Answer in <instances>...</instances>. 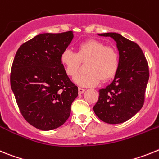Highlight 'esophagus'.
<instances>
[{"mask_svg":"<svg viewBox=\"0 0 159 159\" xmlns=\"http://www.w3.org/2000/svg\"><path fill=\"white\" fill-rule=\"evenodd\" d=\"M84 92H85V89H84V88H81V87L78 88V93H79V94L83 93Z\"/></svg>","mask_w":159,"mask_h":159,"instance_id":"34e87169","label":"esophagus"}]
</instances>
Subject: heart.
Here are the masks:
<instances>
[{
  "label": "heart",
  "mask_w": 159,
  "mask_h": 159,
  "mask_svg": "<svg viewBox=\"0 0 159 159\" xmlns=\"http://www.w3.org/2000/svg\"><path fill=\"white\" fill-rule=\"evenodd\" d=\"M86 62L87 73L74 78V83L81 87H90L99 83L100 80L106 81L115 75L119 60L117 51L97 40H88L79 44L76 53L66 49L60 56V62L69 77L76 75L80 62Z\"/></svg>",
  "instance_id": "heart-1"
}]
</instances>
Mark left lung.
I'll list each match as a JSON object with an SVG mask.
<instances>
[{
  "instance_id": "obj_1",
  "label": "left lung",
  "mask_w": 159,
  "mask_h": 159,
  "mask_svg": "<svg viewBox=\"0 0 159 159\" xmlns=\"http://www.w3.org/2000/svg\"><path fill=\"white\" fill-rule=\"evenodd\" d=\"M98 35L114 40L119 65L111 83L99 89L98 100L93 111L106 123H122L143 107L149 80L148 64L140 47L121 34L105 33Z\"/></svg>"
}]
</instances>
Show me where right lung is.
<instances>
[{"instance_id":"add662e5","label":"right lung","mask_w":159,"mask_h":159,"mask_svg":"<svg viewBox=\"0 0 159 159\" xmlns=\"http://www.w3.org/2000/svg\"><path fill=\"white\" fill-rule=\"evenodd\" d=\"M73 38L72 31L39 34L20 45L15 55L11 88L22 116L41 130L62 125L78 95L60 62Z\"/></svg>"}]
</instances>
